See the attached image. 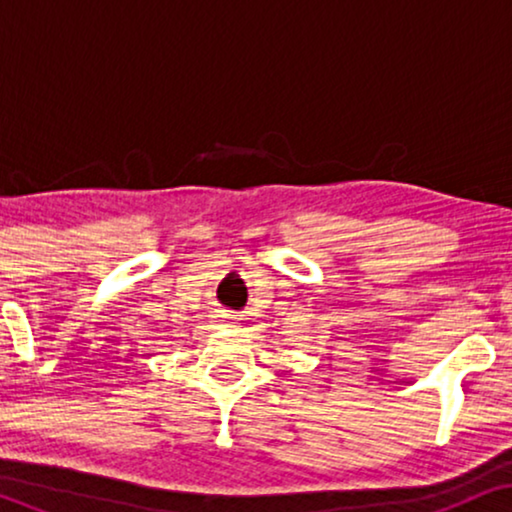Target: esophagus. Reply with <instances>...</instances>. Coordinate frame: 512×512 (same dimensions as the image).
Masks as SVG:
<instances>
[{"label": "esophagus", "mask_w": 512, "mask_h": 512, "mask_svg": "<svg viewBox=\"0 0 512 512\" xmlns=\"http://www.w3.org/2000/svg\"><path fill=\"white\" fill-rule=\"evenodd\" d=\"M221 312H223V314H221L223 321H233V319H235V314H228V310H221Z\"/></svg>", "instance_id": "esophagus-1"}]
</instances>
